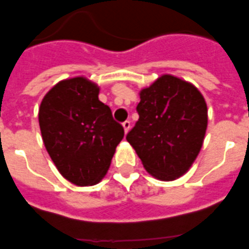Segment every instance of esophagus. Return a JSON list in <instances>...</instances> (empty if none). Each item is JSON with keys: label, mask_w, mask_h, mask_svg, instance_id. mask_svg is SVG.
Listing matches in <instances>:
<instances>
[{"label": "esophagus", "mask_w": 249, "mask_h": 249, "mask_svg": "<svg viewBox=\"0 0 249 249\" xmlns=\"http://www.w3.org/2000/svg\"><path fill=\"white\" fill-rule=\"evenodd\" d=\"M123 128H124L125 133H128L129 129H130V121H129V120L124 121V123H123Z\"/></svg>", "instance_id": "34e87169"}]
</instances>
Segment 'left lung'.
Listing matches in <instances>:
<instances>
[{
  "label": "left lung",
  "instance_id": "8db88e82",
  "mask_svg": "<svg viewBox=\"0 0 249 249\" xmlns=\"http://www.w3.org/2000/svg\"><path fill=\"white\" fill-rule=\"evenodd\" d=\"M140 119L126 140L150 175L171 181L196 160L208 126V107L192 83L164 74L140 92Z\"/></svg>",
  "mask_w": 249,
  "mask_h": 249
}]
</instances>
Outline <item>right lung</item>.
<instances>
[{"instance_id":"1","label":"right lung","mask_w":249,"mask_h":249,"mask_svg":"<svg viewBox=\"0 0 249 249\" xmlns=\"http://www.w3.org/2000/svg\"><path fill=\"white\" fill-rule=\"evenodd\" d=\"M85 77L64 79L41 100L39 125L49 157L66 180L86 187L107 174L124 128Z\"/></svg>"}]
</instances>
